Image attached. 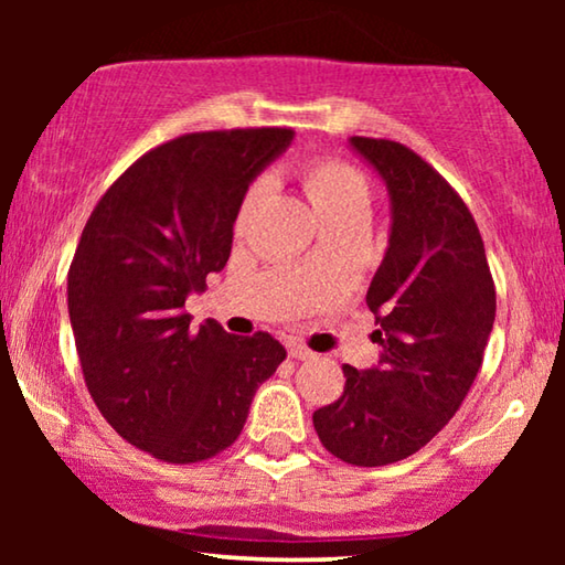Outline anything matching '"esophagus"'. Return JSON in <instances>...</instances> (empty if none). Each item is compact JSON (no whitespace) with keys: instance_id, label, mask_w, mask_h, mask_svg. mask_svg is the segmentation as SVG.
Instances as JSON below:
<instances>
[{"instance_id":"34e87169","label":"esophagus","mask_w":565,"mask_h":565,"mask_svg":"<svg viewBox=\"0 0 565 565\" xmlns=\"http://www.w3.org/2000/svg\"><path fill=\"white\" fill-rule=\"evenodd\" d=\"M288 354H290V358H296V360H311L313 358V352L300 342H288Z\"/></svg>"}]
</instances>
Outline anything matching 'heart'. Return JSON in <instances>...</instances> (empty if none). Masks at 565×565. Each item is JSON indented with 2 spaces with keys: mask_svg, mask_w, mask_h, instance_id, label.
I'll list each match as a JSON object with an SVG mask.
<instances>
[{
  "mask_svg": "<svg viewBox=\"0 0 565 565\" xmlns=\"http://www.w3.org/2000/svg\"><path fill=\"white\" fill-rule=\"evenodd\" d=\"M303 188L321 221L339 218V215H367L370 211L367 180L358 169L342 164V161H319V164L308 167L303 172ZM262 190H265L262 184H254L249 190L242 215L249 213Z\"/></svg>",
  "mask_w": 565,
  "mask_h": 565,
  "instance_id": "heart-1",
  "label": "heart"
}]
</instances>
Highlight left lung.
Instances as JSON below:
<instances>
[{
    "mask_svg": "<svg viewBox=\"0 0 565 565\" xmlns=\"http://www.w3.org/2000/svg\"><path fill=\"white\" fill-rule=\"evenodd\" d=\"M391 200L388 249L367 288L381 360L344 365V391L313 412L321 445L375 468L422 450L473 385L497 319V290L473 215L422 157L352 136Z\"/></svg>",
    "mask_w": 565,
    "mask_h": 565,
    "instance_id": "obj_1",
    "label": "left lung"
}]
</instances>
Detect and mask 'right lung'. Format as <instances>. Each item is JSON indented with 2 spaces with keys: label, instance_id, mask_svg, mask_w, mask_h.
Here are the masks:
<instances>
[{
  "label": "right lung",
  "instance_id": "obj_1",
  "mask_svg": "<svg viewBox=\"0 0 565 565\" xmlns=\"http://www.w3.org/2000/svg\"><path fill=\"white\" fill-rule=\"evenodd\" d=\"M290 128L188 134L143 153L105 192L68 269L84 383L107 424L164 462H198L242 435L254 393L285 360L265 331L192 329L184 300L226 267L249 184Z\"/></svg>",
  "mask_w": 565,
  "mask_h": 565
}]
</instances>
